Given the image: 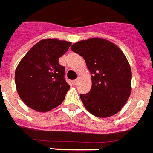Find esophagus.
<instances>
[{
  "instance_id": "34e87169",
  "label": "esophagus",
  "mask_w": 153,
  "mask_h": 153,
  "mask_svg": "<svg viewBox=\"0 0 153 153\" xmlns=\"http://www.w3.org/2000/svg\"><path fill=\"white\" fill-rule=\"evenodd\" d=\"M78 81H79V79H76V80H74V81H73V84H74V85H76V84H77V82H78Z\"/></svg>"
}]
</instances>
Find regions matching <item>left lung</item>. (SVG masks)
Instances as JSON below:
<instances>
[{"instance_id":"left-lung-1","label":"left lung","mask_w":153,"mask_h":153,"mask_svg":"<svg viewBox=\"0 0 153 153\" xmlns=\"http://www.w3.org/2000/svg\"><path fill=\"white\" fill-rule=\"evenodd\" d=\"M71 49L85 59L91 74V91L80 95L85 109L100 118L120 112L132 90L130 65L122 50L101 38L79 41Z\"/></svg>"}]
</instances>
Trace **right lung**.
I'll return each mask as SVG.
<instances>
[{
    "label": "right lung",
    "mask_w": 153,
    "mask_h": 153,
    "mask_svg": "<svg viewBox=\"0 0 153 153\" xmlns=\"http://www.w3.org/2000/svg\"><path fill=\"white\" fill-rule=\"evenodd\" d=\"M71 44L57 39L40 40L19 62L15 72L16 90L27 106L47 112L64 100L70 85L65 81V68L58 58Z\"/></svg>",
    "instance_id": "add662e5"
}]
</instances>
